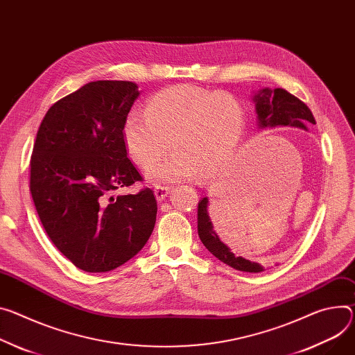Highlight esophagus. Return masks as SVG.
<instances>
[{
	"mask_svg": "<svg viewBox=\"0 0 355 355\" xmlns=\"http://www.w3.org/2000/svg\"><path fill=\"white\" fill-rule=\"evenodd\" d=\"M154 194H155V198L158 201H163L168 194H170V188L168 187H161V185H157L154 188Z\"/></svg>",
	"mask_w": 355,
	"mask_h": 355,
	"instance_id": "1",
	"label": "esophagus"
}]
</instances>
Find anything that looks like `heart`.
Segmentation results:
<instances>
[{
  "label": "heart",
  "instance_id": "b5f03b06",
  "mask_svg": "<svg viewBox=\"0 0 355 355\" xmlns=\"http://www.w3.org/2000/svg\"><path fill=\"white\" fill-rule=\"evenodd\" d=\"M245 130L246 113L236 96L177 85L153 94L146 114L127 113L121 139L133 163L148 167L150 182L170 184L222 173L241 147ZM170 139L176 153L152 166L169 149Z\"/></svg>",
  "mask_w": 355,
  "mask_h": 355
}]
</instances>
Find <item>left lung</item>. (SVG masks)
Listing matches in <instances>:
<instances>
[{
  "mask_svg": "<svg viewBox=\"0 0 355 355\" xmlns=\"http://www.w3.org/2000/svg\"><path fill=\"white\" fill-rule=\"evenodd\" d=\"M254 103L257 125L259 128H275V127H297L307 130L309 123L315 124L310 109L296 96L290 94L284 89H261L252 98ZM209 200L202 198L198 204V235L204 246L220 262L236 270L248 273H259L263 266L248 261L242 256H236L231 248L223 243L216 234L214 223L209 216ZM230 208V207H228Z\"/></svg>",
  "mask_w": 355,
  "mask_h": 355,
  "instance_id": "obj_1",
  "label": "left lung"
}]
</instances>
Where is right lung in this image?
Returning <instances> with one entry per match:
<instances>
[{"instance_id": "right-lung-1", "label": "right lung", "mask_w": 355, "mask_h": 355, "mask_svg": "<svg viewBox=\"0 0 355 355\" xmlns=\"http://www.w3.org/2000/svg\"><path fill=\"white\" fill-rule=\"evenodd\" d=\"M139 96L133 82L86 83L46 112L37 133L32 200L53 245L89 273L130 261L155 225L154 191L114 196L143 181L121 139L123 120Z\"/></svg>"}]
</instances>
